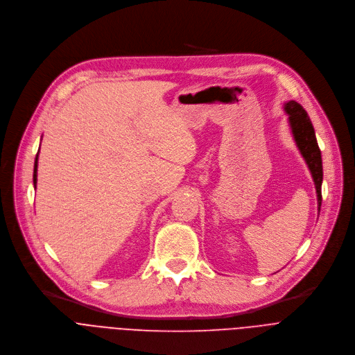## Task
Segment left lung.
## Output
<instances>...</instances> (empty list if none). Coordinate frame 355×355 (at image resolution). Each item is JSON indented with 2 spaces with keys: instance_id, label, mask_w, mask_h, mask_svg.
Returning <instances> with one entry per match:
<instances>
[{
  "instance_id": "1",
  "label": "left lung",
  "mask_w": 355,
  "mask_h": 355,
  "mask_svg": "<svg viewBox=\"0 0 355 355\" xmlns=\"http://www.w3.org/2000/svg\"><path fill=\"white\" fill-rule=\"evenodd\" d=\"M286 110L290 116V124L293 134L298 144L301 154L304 155L311 173L315 180L319 211L322 205V180H323V168H322V154L318 146L315 130L306 110L295 101H290L286 105Z\"/></svg>"
}]
</instances>
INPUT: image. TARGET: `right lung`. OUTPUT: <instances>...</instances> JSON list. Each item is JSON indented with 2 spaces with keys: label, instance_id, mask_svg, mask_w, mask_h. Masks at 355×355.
<instances>
[{
  "label": "right lung",
  "instance_id": "1",
  "mask_svg": "<svg viewBox=\"0 0 355 355\" xmlns=\"http://www.w3.org/2000/svg\"><path fill=\"white\" fill-rule=\"evenodd\" d=\"M36 182H37V155L35 159V169H33V183L36 184Z\"/></svg>",
  "mask_w": 355,
  "mask_h": 355
}]
</instances>
